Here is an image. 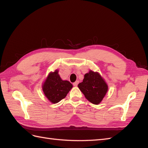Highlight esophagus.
I'll return each instance as SVG.
<instances>
[{
    "label": "esophagus",
    "mask_w": 148,
    "mask_h": 148,
    "mask_svg": "<svg viewBox=\"0 0 148 148\" xmlns=\"http://www.w3.org/2000/svg\"><path fill=\"white\" fill-rule=\"evenodd\" d=\"M79 83V81H76L75 83H73V86H77V85Z\"/></svg>",
    "instance_id": "obj_1"
}]
</instances>
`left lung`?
<instances>
[{
  "mask_svg": "<svg viewBox=\"0 0 148 148\" xmlns=\"http://www.w3.org/2000/svg\"><path fill=\"white\" fill-rule=\"evenodd\" d=\"M78 86L85 97L94 104H99L108 90V86L101 75L91 70L84 75L83 82Z\"/></svg>",
  "mask_w": 148,
  "mask_h": 148,
  "instance_id": "left-lung-1",
  "label": "left lung"
}]
</instances>
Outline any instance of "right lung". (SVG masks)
Instances as JSON below:
<instances>
[{
	"mask_svg": "<svg viewBox=\"0 0 148 148\" xmlns=\"http://www.w3.org/2000/svg\"><path fill=\"white\" fill-rule=\"evenodd\" d=\"M58 73L57 70L49 73L42 86L44 95L52 103H57L65 98L73 87L69 81L62 80Z\"/></svg>",
	"mask_w": 148,
	"mask_h": 148,
	"instance_id": "1",
	"label": "right lung"
}]
</instances>
